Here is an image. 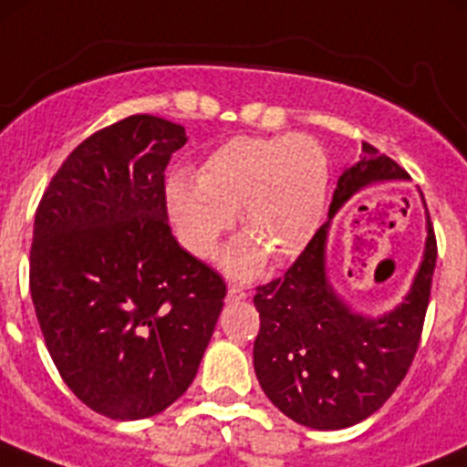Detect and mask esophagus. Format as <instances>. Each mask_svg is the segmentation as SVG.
Listing matches in <instances>:
<instances>
[{"label": "esophagus", "instance_id": "esophagus-1", "mask_svg": "<svg viewBox=\"0 0 467 467\" xmlns=\"http://www.w3.org/2000/svg\"><path fill=\"white\" fill-rule=\"evenodd\" d=\"M246 298H248V294L239 285H230L228 286V300H230V303H239V300H246Z\"/></svg>", "mask_w": 467, "mask_h": 467}]
</instances>
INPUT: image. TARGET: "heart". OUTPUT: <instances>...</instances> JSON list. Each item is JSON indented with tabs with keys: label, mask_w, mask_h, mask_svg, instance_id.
I'll return each instance as SVG.
<instances>
[{
	"label": "heart",
	"mask_w": 467,
	"mask_h": 467,
	"mask_svg": "<svg viewBox=\"0 0 467 467\" xmlns=\"http://www.w3.org/2000/svg\"><path fill=\"white\" fill-rule=\"evenodd\" d=\"M327 181V155L312 138H233L207 155L199 176H169L164 199L181 242L203 260L214 257L239 212L248 237L230 246L223 266L248 277L264 251L282 262L307 246L321 225Z\"/></svg>",
	"instance_id": "b5f03b06"
}]
</instances>
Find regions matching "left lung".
Here are the masks:
<instances>
[{
    "label": "left lung",
    "mask_w": 467,
    "mask_h": 467,
    "mask_svg": "<svg viewBox=\"0 0 467 467\" xmlns=\"http://www.w3.org/2000/svg\"><path fill=\"white\" fill-rule=\"evenodd\" d=\"M409 173L364 142L361 160L338 178L329 219L357 192ZM329 221L317 230L282 277L257 286L260 334L253 364L264 393L291 420L343 430L366 420L393 395L420 346L436 268V234L427 212L425 260L400 307L379 318L350 312L325 273Z\"/></svg>",
    "instance_id": "obj_1"
}]
</instances>
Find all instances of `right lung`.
<instances>
[{
    "instance_id": "1",
    "label": "right lung",
    "mask_w": 467,
    "mask_h": 467,
    "mask_svg": "<svg viewBox=\"0 0 467 467\" xmlns=\"http://www.w3.org/2000/svg\"><path fill=\"white\" fill-rule=\"evenodd\" d=\"M185 129L133 115L83 140L42 194L29 286L60 378L92 411L140 420L196 378L225 298L214 268L181 248L164 169Z\"/></svg>"
}]
</instances>
